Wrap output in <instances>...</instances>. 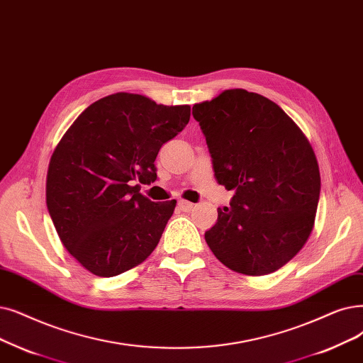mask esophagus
<instances>
[{
	"instance_id": "34e87169",
	"label": "esophagus",
	"mask_w": 363,
	"mask_h": 363,
	"mask_svg": "<svg viewBox=\"0 0 363 363\" xmlns=\"http://www.w3.org/2000/svg\"><path fill=\"white\" fill-rule=\"evenodd\" d=\"M194 204L191 201H186V200H179L178 201V209L182 212H190L193 209Z\"/></svg>"
}]
</instances>
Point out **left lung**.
Instances as JSON below:
<instances>
[{
	"label": "left lung",
	"mask_w": 363,
	"mask_h": 363,
	"mask_svg": "<svg viewBox=\"0 0 363 363\" xmlns=\"http://www.w3.org/2000/svg\"><path fill=\"white\" fill-rule=\"evenodd\" d=\"M193 116L218 184L234 191L204 233L208 246L233 272L279 270L303 249L316 218L320 172L308 139L277 104L245 89L196 104Z\"/></svg>",
	"instance_id": "obj_1"
}]
</instances>
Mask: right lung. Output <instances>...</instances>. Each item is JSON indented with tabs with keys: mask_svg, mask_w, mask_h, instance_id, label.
<instances>
[{
	"mask_svg": "<svg viewBox=\"0 0 363 363\" xmlns=\"http://www.w3.org/2000/svg\"><path fill=\"white\" fill-rule=\"evenodd\" d=\"M190 116V105L120 91L87 106L59 140L47 209L62 245L94 276L128 272L159 245L177 200L154 203L138 182L157 179V154Z\"/></svg>",
	"mask_w": 363,
	"mask_h": 363,
	"instance_id": "obj_1",
	"label": "right lung"
}]
</instances>
